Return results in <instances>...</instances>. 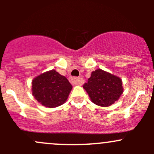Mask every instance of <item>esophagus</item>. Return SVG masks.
I'll use <instances>...</instances> for the list:
<instances>
[{"instance_id":"34e87169","label":"esophagus","mask_w":154,"mask_h":154,"mask_svg":"<svg viewBox=\"0 0 154 154\" xmlns=\"http://www.w3.org/2000/svg\"><path fill=\"white\" fill-rule=\"evenodd\" d=\"M69 81L71 82V84L73 85H80L81 83V80L78 77H70Z\"/></svg>"}]
</instances>
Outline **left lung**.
<instances>
[{"instance_id":"8db88e82","label":"left lung","mask_w":154,"mask_h":154,"mask_svg":"<svg viewBox=\"0 0 154 154\" xmlns=\"http://www.w3.org/2000/svg\"><path fill=\"white\" fill-rule=\"evenodd\" d=\"M83 87L93 103L103 107L113 104L123 93L122 80L101 69L92 71Z\"/></svg>"}]
</instances>
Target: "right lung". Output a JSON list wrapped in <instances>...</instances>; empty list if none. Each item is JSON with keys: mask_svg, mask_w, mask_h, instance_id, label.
<instances>
[{"mask_svg": "<svg viewBox=\"0 0 154 154\" xmlns=\"http://www.w3.org/2000/svg\"><path fill=\"white\" fill-rule=\"evenodd\" d=\"M71 88L67 78L54 70L38 76L32 82V95L41 104L49 108L63 104Z\"/></svg>", "mask_w": 154, "mask_h": 154, "instance_id": "1", "label": "right lung"}]
</instances>
